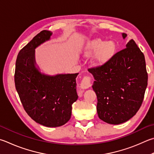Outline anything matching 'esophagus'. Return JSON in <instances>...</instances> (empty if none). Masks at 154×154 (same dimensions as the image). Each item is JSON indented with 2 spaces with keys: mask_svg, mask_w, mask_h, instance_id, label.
<instances>
[{
  "mask_svg": "<svg viewBox=\"0 0 154 154\" xmlns=\"http://www.w3.org/2000/svg\"><path fill=\"white\" fill-rule=\"evenodd\" d=\"M91 86V78L90 77H84L82 81L80 87L82 89H88Z\"/></svg>",
  "mask_w": 154,
  "mask_h": 154,
  "instance_id": "obj_1",
  "label": "esophagus"
}]
</instances>
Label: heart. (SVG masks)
Here are the masks:
<instances>
[{"mask_svg": "<svg viewBox=\"0 0 154 154\" xmlns=\"http://www.w3.org/2000/svg\"><path fill=\"white\" fill-rule=\"evenodd\" d=\"M116 46L113 42H106L101 39H94L86 44L84 55L90 57L96 54L92 60V65L96 68L104 66L115 54Z\"/></svg>", "mask_w": 154, "mask_h": 154, "instance_id": "obj_1", "label": "heart"}]
</instances>
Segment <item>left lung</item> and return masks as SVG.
<instances>
[{
  "label": "left lung",
  "instance_id": "8db88e82",
  "mask_svg": "<svg viewBox=\"0 0 154 154\" xmlns=\"http://www.w3.org/2000/svg\"><path fill=\"white\" fill-rule=\"evenodd\" d=\"M125 39L127 34L122 33ZM104 66L89 69L93 75L97 112L103 121L119 125L135 115L143 102L147 72L143 52L131 40Z\"/></svg>",
  "mask_w": 154,
  "mask_h": 154
}]
</instances>
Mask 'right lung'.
<instances>
[{"label":"right lung","mask_w":154,"mask_h":154,"mask_svg":"<svg viewBox=\"0 0 154 154\" xmlns=\"http://www.w3.org/2000/svg\"><path fill=\"white\" fill-rule=\"evenodd\" d=\"M43 30L19 51L15 64V84L23 108L33 121L47 127H60L71 116L72 104L78 96L79 73L48 75L36 67L35 49L50 39Z\"/></svg>","instance_id":"add662e5"}]
</instances>
